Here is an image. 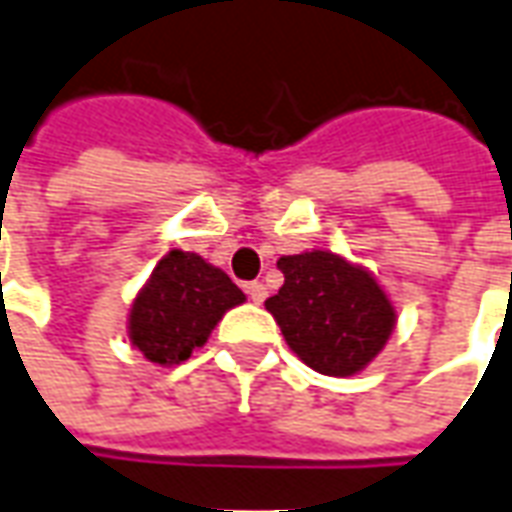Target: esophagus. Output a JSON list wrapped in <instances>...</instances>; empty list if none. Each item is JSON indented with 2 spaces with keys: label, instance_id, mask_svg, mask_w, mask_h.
<instances>
[{
  "label": "esophagus",
  "instance_id": "34e87169",
  "mask_svg": "<svg viewBox=\"0 0 512 512\" xmlns=\"http://www.w3.org/2000/svg\"><path fill=\"white\" fill-rule=\"evenodd\" d=\"M246 293H249V299H252L255 305H260L268 296V288L263 282H249V285H246Z\"/></svg>",
  "mask_w": 512,
  "mask_h": 512
}]
</instances>
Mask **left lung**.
<instances>
[{"mask_svg": "<svg viewBox=\"0 0 512 512\" xmlns=\"http://www.w3.org/2000/svg\"><path fill=\"white\" fill-rule=\"evenodd\" d=\"M282 288L266 299L282 338L305 366L327 377H355L396 330V307L380 280L330 249L282 255Z\"/></svg>", "mask_w": 512, "mask_h": 512, "instance_id": "8db88e82", "label": "left lung"}]
</instances>
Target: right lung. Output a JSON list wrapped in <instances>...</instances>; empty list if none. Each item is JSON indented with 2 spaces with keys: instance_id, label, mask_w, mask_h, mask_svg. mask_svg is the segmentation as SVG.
<instances>
[{
  "instance_id": "right-lung-1",
  "label": "right lung",
  "mask_w": 512,
  "mask_h": 512,
  "mask_svg": "<svg viewBox=\"0 0 512 512\" xmlns=\"http://www.w3.org/2000/svg\"><path fill=\"white\" fill-rule=\"evenodd\" d=\"M246 293L196 252L171 249L157 260L127 316V338L149 363L180 366Z\"/></svg>"
}]
</instances>
